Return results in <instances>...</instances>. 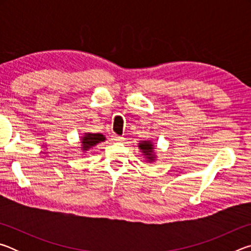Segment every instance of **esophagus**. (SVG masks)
I'll use <instances>...</instances> for the list:
<instances>
[{"instance_id":"34e87169","label":"esophagus","mask_w":251,"mask_h":251,"mask_svg":"<svg viewBox=\"0 0 251 251\" xmlns=\"http://www.w3.org/2000/svg\"><path fill=\"white\" fill-rule=\"evenodd\" d=\"M112 137H113L114 141H116V142H123V141H124V137H123V136L116 135V134H113Z\"/></svg>"}]
</instances>
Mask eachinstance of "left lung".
Segmentation results:
<instances>
[{"mask_svg": "<svg viewBox=\"0 0 251 251\" xmlns=\"http://www.w3.org/2000/svg\"><path fill=\"white\" fill-rule=\"evenodd\" d=\"M139 148H141L142 151L144 152V155L146 156V158L148 159V161H151L155 159V156H154V146H152V144L151 142H142L139 144Z\"/></svg>", "mask_w": 251, "mask_h": 251, "instance_id": "obj_1", "label": "left lung"}]
</instances>
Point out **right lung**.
<instances>
[{"instance_id":"1","label":"right lung","mask_w":251,"mask_h":251,"mask_svg":"<svg viewBox=\"0 0 251 251\" xmlns=\"http://www.w3.org/2000/svg\"><path fill=\"white\" fill-rule=\"evenodd\" d=\"M105 141V137L101 134H85V136L82 139V146L83 151L90 150L91 147L97 145V144Z\"/></svg>"}]
</instances>
